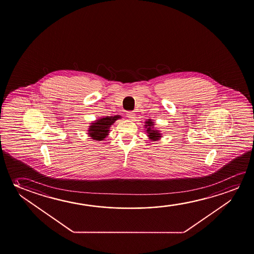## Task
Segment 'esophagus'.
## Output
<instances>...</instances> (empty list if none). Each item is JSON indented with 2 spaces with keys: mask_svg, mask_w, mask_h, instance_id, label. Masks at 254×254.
I'll list each match as a JSON object with an SVG mask.
<instances>
[{
  "mask_svg": "<svg viewBox=\"0 0 254 254\" xmlns=\"http://www.w3.org/2000/svg\"><path fill=\"white\" fill-rule=\"evenodd\" d=\"M127 117H128L130 120H133L135 113H134V112H127Z\"/></svg>",
  "mask_w": 254,
  "mask_h": 254,
  "instance_id": "esophagus-1",
  "label": "esophagus"
}]
</instances>
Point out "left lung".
<instances>
[{"label":"left lung","mask_w":254,"mask_h":254,"mask_svg":"<svg viewBox=\"0 0 254 254\" xmlns=\"http://www.w3.org/2000/svg\"><path fill=\"white\" fill-rule=\"evenodd\" d=\"M154 122L151 120L145 122V127L147 128V133H148V136L151 141H157L161 137V133L159 131H157L156 129H154Z\"/></svg>","instance_id":"1"}]
</instances>
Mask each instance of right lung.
<instances>
[{
  "label": "right lung",
  "instance_id": "add662e5",
  "mask_svg": "<svg viewBox=\"0 0 254 254\" xmlns=\"http://www.w3.org/2000/svg\"><path fill=\"white\" fill-rule=\"evenodd\" d=\"M121 116H106V117L98 119L97 121L90 123V128L88 130L89 136L91 137L95 141H103L109 133V129L118 119Z\"/></svg>",
  "mask_w": 254,
  "mask_h": 254
}]
</instances>
